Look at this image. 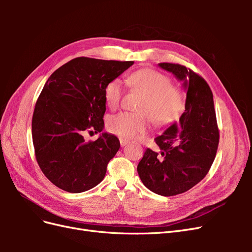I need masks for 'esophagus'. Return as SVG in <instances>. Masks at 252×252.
<instances>
[{"instance_id":"esophagus-1","label":"esophagus","mask_w":252,"mask_h":252,"mask_svg":"<svg viewBox=\"0 0 252 252\" xmlns=\"http://www.w3.org/2000/svg\"><path fill=\"white\" fill-rule=\"evenodd\" d=\"M120 144H121L122 147H124V146H126V145L128 144V141H127L126 139L121 138V139H120Z\"/></svg>"}]
</instances>
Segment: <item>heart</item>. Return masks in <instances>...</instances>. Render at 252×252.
I'll use <instances>...</instances> for the list:
<instances>
[{"label":"heart","mask_w":252,"mask_h":252,"mask_svg":"<svg viewBox=\"0 0 252 252\" xmlns=\"http://www.w3.org/2000/svg\"><path fill=\"white\" fill-rule=\"evenodd\" d=\"M128 82L145 94L139 105L141 112H121L111 116L107 121L110 132L125 139H133L147 131L151 119L158 126H165L180 116L184 107V97L179 88L170 85L167 75L145 68L129 75ZM122 95L123 88L119 80H111L106 84L104 97L110 108L118 107Z\"/></svg>","instance_id":"b5f03b06"}]
</instances>
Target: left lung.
Instances as JSON below:
<instances>
[{
  "label": "left lung",
  "instance_id": "1",
  "mask_svg": "<svg viewBox=\"0 0 252 252\" xmlns=\"http://www.w3.org/2000/svg\"><path fill=\"white\" fill-rule=\"evenodd\" d=\"M158 65L183 83L185 110L179 122H173L155 139L162 158L147 148L138 173L152 192L171 196L187 191L207 174L216 158L219 129L213 95L206 81L185 66Z\"/></svg>",
  "mask_w": 252,
  "mask_h": 252
}]
</instances>
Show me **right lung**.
<instances>
[{"label":"right lung","instance_id":"obj_1","mask_svg":"<svg viewBox=\"0 0 252 252\" xmlns=\"http://www.w3.org/2000/svg\"><path fill=\"white\" fill-rule=\"evenodd\" d=\"M133 62L75 58L45 83L32 117L37 164L46 178L67 192L80 193L103 181L107 164L120 149L116 135L102 132L94 142L82 133L103 131L104 88Z\"/></svg>","mask_w":252,"mask_h":252}]
</instances>
